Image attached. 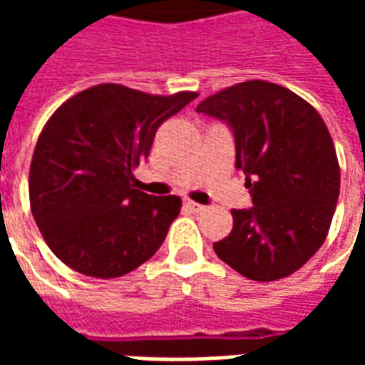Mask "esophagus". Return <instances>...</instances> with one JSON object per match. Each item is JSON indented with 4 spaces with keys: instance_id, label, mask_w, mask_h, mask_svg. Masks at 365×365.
<instances>
[{
    "instance_id": "esophagus-1",
    "label": "esophagus",
    "mask_w": 365,
    "mask_h": 365,
    "mask_svg": "<svg viewBox=\"0 0 365 365\" xmlns=\"http://www.w3.org/2000/svg\"><path fill=\"white\" fill-rule=\"evenodd\" d=\"M185 207H187L190 211H193V213H199V211H203V209H205V207L199 205V203H195V201H191V199L185 201Z\"/></svg>"
}]
</instances>
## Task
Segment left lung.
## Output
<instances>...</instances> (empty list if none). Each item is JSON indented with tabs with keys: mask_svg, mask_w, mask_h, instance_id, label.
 <instances>
[{
	"mask_svg": "<svg viewBox=\"0 0 365 365\" xmlns=\"http://www.w3.org/2000/svg\"><path fill=\"white\" fill-rule=\"evenodd\" d=\"M227 120L246 175L252 209H232V230L217 256L254 282H275L303 268L329 235L340 193V166L324 120L283 86L250 80L197 105Z\"/></svg>",
	"mask_w": 365,
	"mask_h": 365,
	"instance_id": "left-lung-1",
	"label": "left lung"
}]
</instances>
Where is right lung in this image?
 Wrapping results in <instances>:
<instances>
[{
    "label": "right lung",
    "mask_w": 365,
    "mask_h": 365,
    "mask_svg": "<svg viewBox=\"0 0 365 365\" xmlns=\"http://www.w3.org/2000/svg\"><path fill=\"white\" fill-rule=\"evenodd\" d=\"M195 97L99 83L52 113L33 152L29 199L44 242L68 268L109 279L156 254L182 199L136 190L133 170L160 125Z\"/></svg>",
    "instance_id": "1"
}]
</instances>
